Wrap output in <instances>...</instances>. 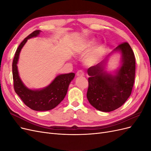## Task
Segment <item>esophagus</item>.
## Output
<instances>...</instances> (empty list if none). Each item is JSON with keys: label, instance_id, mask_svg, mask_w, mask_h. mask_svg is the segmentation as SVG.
Masks as SVG:
<instances>
[{"label": "esophagus", "instance_id": "obj_1", "mask_svg": "<svg viewBox=\"0 0 151 151\" xmlns=\"http://www.w3.org/2000/svg\"><path fill=\"white\" fill-rule=\"evenodd\" d=\"M76 76L77 77H83L84 76V72L83 70H79L76 73Z\"/></svg>", "mask_w": 151, "mask_h": 151}]
</instances>
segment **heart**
<instances>
[{
	"instance_id": "heart-1",
	"label": "heart",
	"mask_w": 151,
	"mask_h": 151,
	"mask_svg": "<svg viewBox=\"0 0 151 151\" xmlns=\"http://www.w3.org/2000/svg\"><path fill=\"white\" fill-rule=\"evenodd\" d=\"M96 43V40L94 38H91L86 40L81 47L80 51L82 53L86 52L88 50L92 47ZM104 51V45L99 42L93 49L92 51L87 54L84 58V62L86 65L91 66L96 63L103 55Z\"/></svg>"
}]
</instances>
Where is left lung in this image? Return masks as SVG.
<instances>
[{
  "mask_svg": "<svg viewBox=\"0 0 151 151\" xmlns=\"http://www.w3.org/2000/svg\"><path fill=\"white\" fill-rule=\"evenodd\" d=\"M121 54V65L113 72L106 69L109 57L113 52ZM135 74V58L129 44L118 45L104 60L88 69L89 87L87 98L89 103L103 112L115 110L125 103L131 94Z\"/></svg>",
  "mask_w": 151,
  "mask_h": 151,
  "instance_id": "obj_1",
  "label": "left lung"
}]
</instances>
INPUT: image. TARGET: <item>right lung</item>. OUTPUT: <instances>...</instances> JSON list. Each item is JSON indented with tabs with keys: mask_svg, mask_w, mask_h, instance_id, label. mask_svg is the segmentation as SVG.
<instances>
[{
	"mask_svg": "<svg viewBox=\"0 0 151 151\" xmlns=\"http://www.w3.org/2000/svg\"><path fill=\"white\" fill-rule=\"evenodd\" d=\"M36 30L22 41L18 47L12 62V76L15 92L29 108L35 111H48L55 108L64 99L74 73L57 76L48 86L39 89H31L26 87L20 78L17 68L19 54L28 39L37 37L41 33Z\"/></svg>",
	"mask_w": 151,
	"mask_h": 151,
	"instance_id": "right-lung-1",
	"label": "right lung"
}]
</instances>
